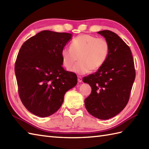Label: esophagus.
Listing matches in <instances>:
<instances>
[{
	"instance_id": "obj_1",
	"label": "esophagus",
	"mask_w": 149,
	"mask_h": 149,
	"mask_svg": "<svg viewBox=\"0 0 149 149\" xmlns=\"http://www.w3.org/2000/svg\"><path fill=\"white\" fill-rule=\"evenodd\" d=\"M77 80H78V82L79 83H81V82H82V77L81 76H78L77 77Z\"/></svg>"
}]
</instances>
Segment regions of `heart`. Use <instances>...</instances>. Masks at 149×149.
<instances>
[{"instance_id": "obj_1", "label": "heart", "mask_w": 149, "mask_h": 149, "mask_svg": "<svg viewBox=\"0 0 149 149\" xmlns=\"http://www.w3.org/2000/svg\"><path fill=\"white\" fill-rule=\"evenodd\" d=\"M109 51V43L106 39L81 34L73 39L70 48L62 49V63L68 70L79 59V62L71 70L79 74H85L102 67L108 58Z\"/></svg>"}]
</instances>
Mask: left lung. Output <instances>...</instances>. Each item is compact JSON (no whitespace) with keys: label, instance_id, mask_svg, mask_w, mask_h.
Segmentation results:
<instances>
[{"label":"left lung","instance_id":"8db88e82","mask_svg":"<svg viewBox=\"0 0 149 149\" xmlns=\"http://www.w3.org/2000/svg\"><path fill=\"white\" fill-rule=\"evenodd\" d=\"M110 45L106 63L100 69L83 78L91 87L85 99L88 112L101 120L112 118L121 112L130 97L136 72L129 47L115 33L109 30L98 32Z\"/></svg>","mask_w":149,"mask_h":149}]
</instances>
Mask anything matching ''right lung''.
I'll return each instance as SVG.
<instances>
[{
  "label": "right lung",
  "instance_id": "add662e5",
  "mask_svg": "<svg viewBox=\"0 0 149 149\" xmlns=\"http://www.w3.org/2000/svg\"><path fill=\"white\" fill-rule=\"evenodd\" d=\"M72 34L43 31L28 39L19 50L15 65L22 104L40 117L52 115L64 95L77 83V75L62 66L61 52Z\"/></svg>",
  "mask_w": 149,
  "mask_h": 149
}]
</instances>
